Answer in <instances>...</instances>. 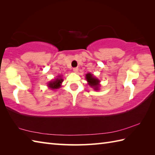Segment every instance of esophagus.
I'll return each instance as SVG.
<instances>
[{
	"label": "esophagus",
	"mask_w": 155,
	"mask_h": 155,
	"mask_svg": "<svg viewBox=\"0 0 155 155\" xmlns=\"http://www.w3.org/2000/svg\"><path fill=\"white\" fill-rule=\"evenodd\" d=\"M78 68L77 67H76V68H73V71H74V72H76V73H77V72H78Z\"/></svg>",
	"instance_id": "1"
}]
</instances>
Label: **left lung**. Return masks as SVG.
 Here are the masks:
<instances>
[{
	"mask_svg": "<svg viewBox=\"0 0 155 155\" xmlns=\"http://www.w3.org/2000/svg\"><path fill=\"white\" fill-rule=\"evenodd\" d=\"M86 79L88 82V84H89L91 87L93 88L95 91H98L100 87V81L98 78H95L93 74L91 73H88L86 74Z\"/></svg>",
	"mask_w": 155,
	"mask_h": 155,
	"instance_id": "8db88e82",
	"label": "left lung"
}]
</instances>
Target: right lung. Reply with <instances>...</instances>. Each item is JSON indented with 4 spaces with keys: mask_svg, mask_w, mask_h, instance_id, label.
Instances as JSON below:
<instances>
[{
    "mask_svg": "<svg viewBox=\"0 0 155 155\" xmlns=\"http://www.w3.org/2000/svg\"><path fill=\"white\" fill-rule=\"evenodd\" d=\"M62 81H63V79H62L61 76H58L57 78H55V80L52 81L50 83H48V87L52 90L57 89V88H59L61 87Z\"/></svg>",
    "mask_w": 155,
    "mask_h": 155,
    "instance_id": "1",
    "label": "right lung"
}]
</instances>
